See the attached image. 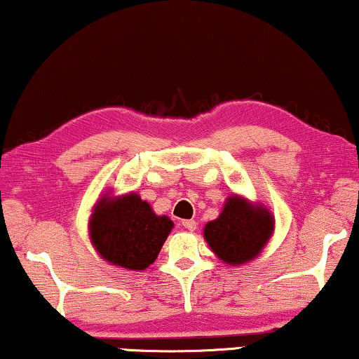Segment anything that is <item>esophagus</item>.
I'll list each match as a JSON object with an SVG mask.
<instances>
[{"label": "esophagus", "mask_w": 359, "mask_h": 359, "mask_svg": "<svg viewBox=\"0 0 359 359\" xmlns=\"http://www.w3.org/2000/svg\"><path fill=\"white\" fill-rule=\"evenodd\" d=\"M183 226L186 228L188 231H194L197 228V223L194 220H183Z\"/></svg>", "instance_id": "obj_1"}]
</instances>
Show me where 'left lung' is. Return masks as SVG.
<instances>
[{
	"mask_svg": "<svg viewBox=\"0 0 359 359\" xmlns=\"http://www.w3.org/2000/svg\"><path fill=\"white\" fill-rule=\"evenodd\" d=\"M273 231V217L261 204L254 205L240 196H230L222 214L204 228L212 251L228 266H243L261 251Z\"/></svg>",
	"mask_w": 359,
	"mask_h": 359,
	"instance_id": "left-lung-1",
	"label": "left lung"
}]
</instances>
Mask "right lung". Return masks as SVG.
I'll return each instance as SVG.
<instances>
[{"label": "right lung", "instance_id": "right-lung-1", "mask_svg": "<svg viewBox=\"0 0 359 359\" xmlns=\"http://www.w3.org/2000/svg\"><path fill=\"white\" fill-rule=\"evenodd\" d=\"M173 222L154 214L136 192L103 196L93 207L89 233L93 248L111 264L128 270H144L157 259Z\"/></svg>", "mask_w": 359, "mask_h": 359}]
</instances>
